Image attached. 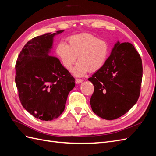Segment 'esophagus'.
<instances>
[{
  "mask_svg": "<svg viewBox=\"0 0 156 156\" xmlns=\"http://www.w3.org/2000/svg\"><path fill=\"white\" fill-rule=\"evenodd\" d=\"M83 81H84V80L83 79H75V83H76L77 84L81 83Z\"/></svg>",
  "mask_w": 156,
  "mask_h": 156,
  "instance_id": "1",
  "label": "esophagus"
}]
</instances>
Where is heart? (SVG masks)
<instances>
[{
	"label": "heart",
	"mask_w": 156,
	"mask_h": 156,
	"mask_svg": "<svg viewBox=\"0 0 156 156\" xmlns=\"http://www.w3.org/2000/svg\"><path fill=\"white\" fill-rule=\"evenodd\" d=\"M68 41V44L66 42L57 44L56 53L68 69L72 68L77 55L79 62L72 69L75 75L83 76L88 70L94 72L104 64L109 53L105 41L87 33L70 36Z\"/></svg>",
	"instance_id": "heart-1"
}]
</instances>
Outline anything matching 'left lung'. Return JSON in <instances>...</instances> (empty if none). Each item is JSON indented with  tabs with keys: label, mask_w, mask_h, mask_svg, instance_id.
I'll list each match as a JSON object with an SVG mask.
<instances>
[{
	"label": "left lung",
	"mask_w": 156,
	"mask_h": 156,
	"mask_svg": "<svg viewBox=\"0 0 156 156\" xmlns=\"http://www.w3.org/2000/svg\"><path fill=\"white\" fill-rule=\"evenodd\" d=\"M142 79L140 55L131 44L118 41L103 66L88 79L94 87L93 112L109 120L124 115L137 101Z\"/></svg>",
	"instance_id": "8db88e82"
}]
</instances>
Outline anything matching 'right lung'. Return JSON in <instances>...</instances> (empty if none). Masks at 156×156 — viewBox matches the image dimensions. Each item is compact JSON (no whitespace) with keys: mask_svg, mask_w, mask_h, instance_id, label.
<instances>
[{"mask_svg":"<svg viewBox=\"0 0 156 156\" xmlns=\"http://www.w3.org/2000/svg\"><path fill=\"white\" fill-rule=\"evenodd\" d=\"M56 33L36 36L23 47L16 61V84L23 107L41 120L51 121L63 112L75 79L51 56Z\"/></svg>","mask_w":156,"mask_h":156,"instance_id":"obj_1","label":"right lung"}]
</instances>
